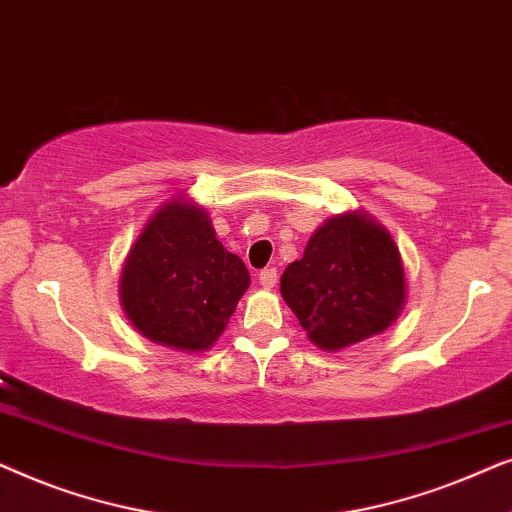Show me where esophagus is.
Wrapping results in <instances>:
<instances>
[{
  "label": "esophagus",
  "mask_w": 512,
  "mask_h": 512,
  "mask_svg": "<svg viewBox=\"0 0 512 512\" xmlns=\"http://www.w3.org/2000/svg\"><path fill=\"white\" fill-rule=\"evenodd\" d=\"M258 282H261L263 289H272V286L277 284V268L261 270V275H258Z\"/></svg>",
  "instance_id": "34e87169"
}]
</instances>
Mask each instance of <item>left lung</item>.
Masks as SVG:
<instances>
[{
    "mask_svg": "<svg viewBox=\"0 0 512 512\" xmlns=\"http://www.w3.org/2000/svg\"><path fill=\"white\" fill-rule=\"evenodd\" d=\"M279 291L307 338L338 352L394 324L405 303L403 261L387 228L366 212L335 214L284 270Z\"/></svg>",
    "mask_w": 512,
    "mask_h": 512,
    "instance_id": "obj_1",
    "label": "left lung"
}]
</instances>
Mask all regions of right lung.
Here are the masks:
<instances>
[{
	"label": "right lung",
	"instance_id": "1",
	"mask_svg": "<svg viewBox=\"0 0 512 512\" xmlns=\"http://www.w3.org/2000/svg\"><path fill=\"white\" fill-rule=\"evenodd\" d=\"M249 282L247 265L216 240L205 209L174 198L151 216L125 258L121 305L151 342L205 352Z\"/></svg>",
	"mask_w": 512,
	"mask_h": 512
}]
</instances>
